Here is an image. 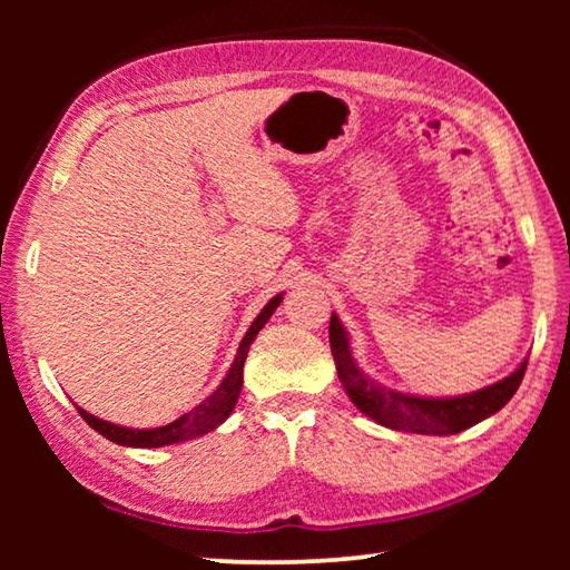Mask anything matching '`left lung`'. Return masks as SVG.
Segmentation results:
<instances>
[{"instance_id":"left-lung-1","label":"left lung","mask_w":570,"mask_h":570,"mask_svg":"<svg viewBox=\"0 0 570 570\" xmlns=\"http://www.w3.org/2000/svg\"><path fill=\"white\" fill-rule=\"evenodd\" d=\"M330 344L336 364V374L344 384L350 400L360 407L366 417L384 424V428L417 432V435H458V432L472 428L490 414L503 410L510 397L518 392L523 382L528 360L510 374L490 387L462 394L452 400H432V397H414V394L394 392L382 387V384L364 377L360 366L354 364L350 352V340L342 322L332 314L330 320Z\"/></svg>"}]
</instances>
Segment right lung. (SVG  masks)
Listing matches in <instances>:
<instances>
[{"instance_id":"add662e5","label":"right lung","mask_w":570,"mask_h":570,"mask_svg":"<svg viewBox=\"0 0 570 570\" xmlns=\"http://www.w3.org/2000/svg\"><path fill=\"white\" fill-rule=\"evenodd\" d=\"M278 304H282V294H276L272 302L262 308V314L256 316L254 324L248 326L244 342L238 346L236 360L230 364L226 380L218 384V390L200 402L198 407L180 414L176 422L163 424V428H156V430H130V428H120V424L105 422L80 407H77V412H80V417L88 422L95 432H100L102 438H108L110 442H118V445H125V448H163V445H176V442L206 435V432L216 430L220 422H226L230 410L236 407L240 384H244V362H246L248 346L256 340V334L264 330V324L272 320V314L276 312Z\"/></svg>"}]
</instances>
